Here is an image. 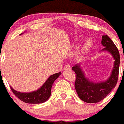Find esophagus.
Segmentation results:
<instances>
[{
    "label": "esophagus",
    "mask_w": 124,
    "mask_h": 124,
    "mask_svg": "<svg viewBox=\"0 0 124 124\" xmlns=\"http://www.w3.org/2000/svg\"><path fill=\"white\" fill-rule=\"evenodd\" d=\"M71 69V67H70V65H66L64 67V70H69Z\"/></svg>",
    "instance_id": "1"
}]
</instances>
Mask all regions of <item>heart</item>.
Wrapping results in <instances>:
<instances>
[{"instance_id":"heart-1","label":"heart","mask_w":124,"mask_h":124,"mask_svg":"<svg viewBox=\"0 0 124 124\" xmlns=\"http://www.w3.org/2000/svg\"><path fill=\"white\" fill-rule=\"evenodd\" d=\"M82 39H83L82 36H78L77 38L78 41H80ZM92 44H93V43H92V41L91 39H87L86 41L85 42V43L83 44L82 48H81V53H85L86 52H87L91 48V46H92Z\"/></svg>"}]
</instances>
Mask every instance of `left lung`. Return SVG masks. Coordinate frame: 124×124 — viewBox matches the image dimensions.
I'll use <instances>...</instances> for the list:
<instances>
[{
    "instance_id": "obj_1",
    "label": "left lung",
    "mask_w": 124,
    "mask_h": 124,
    "mask_svg": "<svg viewBox=\"0 0 124 124\" xmlns=\"http://www.w3.org/2000/svg\"><path fill=\"white\" fill-rule=\"evenodd\" d=\"M101 44L104 48L100 52H108L114 59L113 67L109 77L106 81L94 82L86 76L81 63H77L72 67L76 74L75 88L79 97L87 103L101 101L115 87L117 83L120 67V54L116 46L108 35L102 36Z\"/></svg>"
}]
</instances>
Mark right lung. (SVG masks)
<instances>
[{
    "label": "right lung",
    "mask_w": 124,
    "mask_h": 124,
    "mask_svg": "<svg viewBox=\"0 0 124 124\" xmlns=\"http://www.w3.org/2000/svg\"><path fill=\"white\" fill-rule=\"evenodd\" d=\"M22 33L21 34H22ZM20 34V35H21ZM61 72L49 76L39 88L31 92H20L14 90L11 86L12 92L22 101L28 104H41L46 102L50 98L53 83L61 75Z\"/></svg>",
    "instance_id": "right-lung-1"
}]
</instances>
